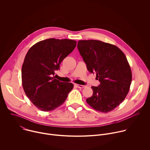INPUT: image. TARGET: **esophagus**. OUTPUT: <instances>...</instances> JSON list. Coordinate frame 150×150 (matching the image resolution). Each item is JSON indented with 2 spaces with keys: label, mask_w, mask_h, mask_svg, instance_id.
Returning a JSON list of instances; mask_svg holds the SVG:
<instances>
[{
  "label": "esophagus",
  "mask_w": 150,
  "mask_h": 150,
  "mask_svg": "<svg viewBox=\"0 0 150 150\" xmlns=\"http://www.w3.org/2000/svg\"><path fill=\"white\" fill-rule=\"evenodd\" d=\"M75 86L79 88H85V85H79V84H75Z\"/></svg>",
  "instance_id": "34e87169"
}]
</instances>
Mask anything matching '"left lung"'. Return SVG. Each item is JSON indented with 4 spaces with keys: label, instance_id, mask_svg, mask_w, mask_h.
<instances>
[{
    "label": "left lung",
    "instance_id": "1",
    "mask_svg": "<svg viewBox=\"0 0 150 150\" xmlns=\"http://www.w3.org/2000/svg\"><path fill=\"white\" fill-rule=\"evenodd\" d=\"M77 47L88 71L96 74L100 82L91 87L93 94L87 103L97 111L113 110L125 100L131 86L132 72L126 56L117 46L99 40H79Z\"/></svg>",
    "mask_w": 150,
    "mask_h": 150
}]
</instances>
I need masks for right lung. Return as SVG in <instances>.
Returning a JSON list of instances; mask_svg holds the SVG:
<instances>
[{
	"label": "right lung",
	"mask_w": 150,
	"mask_h": 150,
	"mask_svg": "<svg viewBox=\"0 0 150 150\" xmlns=\"http://www.w3.org/2000/svg\"><path fill=\"white\" fill-rule=\"evenodd\" d=\"M76 41L49 38L33 45L23 64L22 83L30 100L41 111L50 112L62 105L74 85L54 79V71L75 49Z\"/></svg>",
	"instance_id": "1"
}]
</instances>
